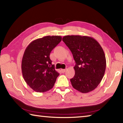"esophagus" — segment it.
<instances>
[{"label":"esophagus","mask_w":123,"mask_h":123,"mask_svg":"<svg viewBox=\"0 0 123 123\" xmlns=\"http://www.w3.org/2000/svg\"><path fill=\"white\" fill-rule=\"evenodd\" d=\"M61 72L62 73H64V72H66V69H61Z\"/></svg>","instance_id":"34e87169"}]
</instances>
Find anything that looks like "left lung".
<instances>
[{"label":"left lung","mask_w":123,"mask_h":123,"mask_svg":"<svg viewBox=\"0 0 123 123\" xmlns=\"http://www.w3.org/2000/svg\"><path fill=\"white\" fill-rule=\"evenodd\" d=\"M75 61V75L70 79L72 86L83 93L94 90L105 74L106 62L101 45L92 37L79 35L62 38Z\"/></svg>","instance_id":"left-lung-1"}]
</instances>
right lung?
Listing matches in <instances>:
<instances>
[{"mask_svg": "<svg viewBox=\"0 0 123 123\" xmlns=\"http://www.w3.org/2000/svg\"><path fill=\"white\" fill-rule=\"evenodd\" d=\"M60 36H47L33 41L26 47L22 61L24 80L37 92L53 88L59 73L51 64L50 54L61 41Z\"/></svg>", "mask_w": 123, "mask_h": 123, "instance_id": "1", "label": "right lung"}]
</instances>
